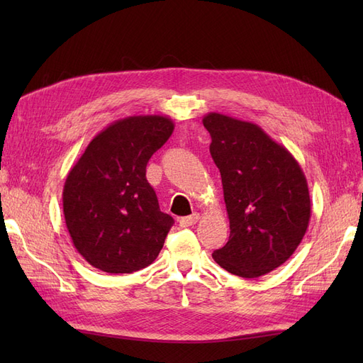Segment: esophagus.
<instances>
[{
	"label": "esophagus",
	"mask_w": 363,
	"mask_h": 363,
	"mask_svg": "<svg viewBox=\"0 0 363 363\" xmlns=\"http://www.w3.org/2000/svg\"><path fill=\"white\" fill-rule=\"evenodd\" d=\"M199 219H200V215H199V213H192L191 216H183V218H180V219H179V224H180V227H191V225L199 223Z\"/></svg>",
	"instance_id": "34e87169"
}]
</instances>
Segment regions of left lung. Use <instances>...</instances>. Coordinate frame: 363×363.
I'll return each mask as SVG.
<instances>
[{
  "label": "left lung",
  "mask_w": 363,
  "mask_h": 363,
  "mask_svg": "<svg viewBox=\"0 0 363 363\" xmlns=\"http://www.w3.org/2000/svg\"><path fill=\"white\" fill-rule=\"evenodd\" d=\"M203 124L212 138L211 155L221 172L230 221L228 242L212 256L235 276H265L294 255L309 225L304 172L256 124L215 112Z\"/></svg>",
  "instance_id": "8db88e82"
}]
</instances>
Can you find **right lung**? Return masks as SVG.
<instances>
[{"label": "right lung", "mask_w": 363, "mask_h": 363, "mask_svg": "<svg viewBox=\"0 0 363 363\" xmlns=\"http://www.w3.org/2000/svg\"><path fill=\"white\" fill-rule=\"evenodd\" d=\"M172 131L168 116L115 121L71 168L63 186L65 221L74 247L94 268L130 274L159 256L174 219L160 212L145 172Z\"/></svg>", "instance_id": "1"}]
</instances>
